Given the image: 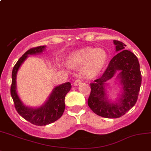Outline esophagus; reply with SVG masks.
<instances>
[{
  "mask_svg": "<svg viewBox=\"0 0 151 151\" xmlns=\"http://www.w3.org/2000/svg\"><path fill=\"white\" fill-rule=\"evenodd\" d=\"M81 82H82L81 79L78 78V79H76L75 81H74L73 85H74V86H78V85H79V84H80V83H81Z\"/></svg>",
  "mask_w": 151,
  "mask_h": 151,
  "instance_id": "esophagus-1",
  "label": "esophagus"
}]
</instances>
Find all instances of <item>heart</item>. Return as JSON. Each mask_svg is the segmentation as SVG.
<instances>
[{
  "label": "heart",
  "instance_id": "obj_1",
  "mask_svg": "<svg viewBox=\"0 0 151 151\" xmlns=\"http://www.w3.org/2000/svg\"><path fill=\"white\" fill-rule=\"evenodd\" d=\"M108 60V54L103 49L84 47L73 53L68 58V64L73 68L83 67V73L88 77H94L101 71Z\"/></svg>",
  "mask_w": 151,
  "mask_h": 151
}]
</instances>
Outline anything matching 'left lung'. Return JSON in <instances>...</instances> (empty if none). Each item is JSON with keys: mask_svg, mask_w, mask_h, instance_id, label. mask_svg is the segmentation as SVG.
Segmentation results:
<instances>
[{"mask_svg": "<svg viewBox=\"0 0 151 151\" xmlns=\"http://www.w3.org/2000/svg\"><path fill=\"white\" fill-rule=\"evenodd\" d=\"M116 52H119L110 60L106 70L98 79L90 84L91 92L88 105L91 110L104 118L116 119L124 116L135 105L140 89L142 76L138 59L132 52L125 49V44L114 40ZM117 73L123 88L121 98L116 104L106 100L105 82Z\"/></svg>", "mask_w": 151, "mask_h": 151, "instance_id": "left-lung-1", "label": "left lung"}]
</instances>
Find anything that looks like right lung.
I'll use <instances>...</instances> for the list:
<instances>
[{
    "label": "right lung",
    "instance_id": "obj_1",
    "mask_svg": "<svg viewBox=\"0 0 151 151\" xmlns=\"http://www.w3.org/2000/svg\"><path fill=\"white\" fill-rule=\"evenodd\" d=\"M45 46H37L29 49L17 61L12 70V81L11 85V95L17 113L27 122L36 126H46L58 120L64 113L65 98L67 93L70 90V82L57 86L53 90L47 102L44 105L37 109L24 106L19 98L16 91V76L20 65L27 57L28 54H35L43 52Z\"/></svg>",
    "mask_w": 151,
    "mask_h": 151
}]
</instances>
